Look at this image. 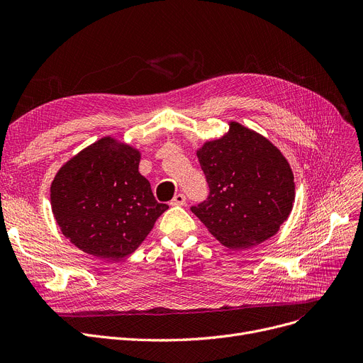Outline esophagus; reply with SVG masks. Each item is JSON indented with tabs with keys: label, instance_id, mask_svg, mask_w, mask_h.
I'll list each match as a JSON object with an SVG mask.
<instances>
[{
	"label": "esophagus",
	"instance_id": "34e87169",
	"mask_svg": "<svg viewBox=\"0 0 363 363\" xmlns=\"http://www.w3.org/2000/svg\"><path fill=\"white\" fill-rule=\"evenodd\" d=\"M185 201H186L185 196L179 193V194H177L174 199H172L170 204H172V206H184V204H185Z\"/></svg>",
	"mask_w": 363,
	"mask_h": 363
}]
</instances>
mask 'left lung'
<instances>
[{
  "label": "left lung",
  "mask_w": 363,
  "mask_h": 363,
  "mask_svg": "<svg viewBox=\"0 0 363 363\" xmlns=\"http://www.w3.org/2000/svg\"><path fill=\"white\" fill-rule=\"evenodd\" d=\"M197 157L211 193L191 212L218 241L245 250L279 231L296 186L290 163L268 138L230 122V130L206 141Z\"/></svg>",
  "instance_id": "obj_1"
}]
</instances>
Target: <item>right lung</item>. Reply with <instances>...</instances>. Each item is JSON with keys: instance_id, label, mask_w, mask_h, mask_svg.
<instances>
[{"instance_id": "add662e5", "label": "right lung", "mask_w": 363, "mask_h": 363, "mask_svg": "<svg viewBox=\"0 0 363 363\" xmlns=\"http://www.w3.org/2000/svg\"><path fill=\"white\" fill-rule=\"evenodd\" d=\"M141 152L104 137L67 160L50 188L51 211L69 241L86 255L119 260L135 252L169 208L140 174Z\"/></svg>"}]
</instances>
